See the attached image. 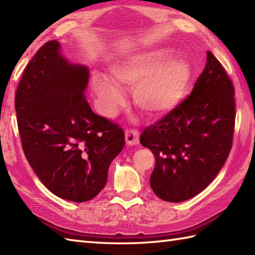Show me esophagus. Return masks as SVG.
Masks as SVG:
<instances>
[{"label":"esophagus","mask_w":255,"mask_h":255,"mask_svg":"<svg viewBox=\"0 0 255 255\" xmlns=\"http://www.w3.org/2000/svg\"><path fill=\"white\" fill-rule=\"evenodd\" d=\"M139 131L131 129V130H127L125 133V139H126V143L128 145H133L139 143Z\"/></svg>","instance_id":"34e87169"}]
</instances>
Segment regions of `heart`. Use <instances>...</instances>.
I'll list each match as a JSON object with an SVG mask.
<instances>
[{
	"label": "heart",
	"mask_w": 255,
	"mask_h": 255,
	"mask_svg": "<svg viewBox=\"0 0 255 255\" xmlns=\"http://www.w3.org/2000/svg\"><path fill=\"white\" fill-rule=\"evenodd\" d=\"M174 57L169 47L129 53L116 59L111 66V78L94 73L91 90L106 117L116 114L124 101L121 88L132 89V100L138 110L149 118L169 115L186 99L193 71L185 59Z\"/></svg>",
	"instance_id": "b5f03b06"
}]
</instances>
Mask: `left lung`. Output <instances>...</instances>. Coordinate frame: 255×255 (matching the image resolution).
<instances>
[{"instance_id":"left-lung-1","label":"left lung","mask_w":255,"mask_h":255,"mask_svg":"<svg viewBox=\"0 0 255 255\" xmlns=\"http://www.w3.org/2000/svg\"><path fill=\"white\" fill-rule=\"evenodd\" d=\"M235 89L210 51L191 95L174 112L147 127L140 143L155 156L150 186L165 202L196 196L228 158L235 129Z\"/></svg>"}]
</instances>
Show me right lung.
I'll list each match as a JSON object with an SVG mask.
<instances>
[{
  "mask_svg": "<svg viewBox=\"0 0 255 255\" xmlns=\"http://www.w3.org/2000/svg\"><path fill=\"white\" fill-rule=\"evenodd\" d=\"M89 77L88 67L70 62L60 42L51 40L27 64L15 96L27 161L50 192L75 203L104 188L125 145L123 129L86 101Z\"/></svg>",
  "mask_w": 255,
  "mask_h": 255,
  "instance_id": "add662e5",
  "label": "right lung"
}]
</instances>
